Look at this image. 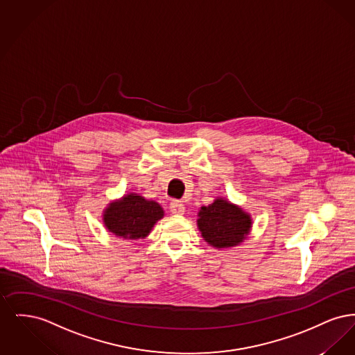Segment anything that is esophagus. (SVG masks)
Masks as SVG:
<instances>
[{
    "instance_id": "1",
    "label": "esophagus",
    "mask_w": 355,
    "mask_h": 355,
    "mask_svg": "<svg viewBox=\"0 0 355 355\" xmlns=\"http://www.w3.org/2000/svg\"><path fill=\"white\" fill-rule=\"evenodd\" d=\"M170 211L173 213V214H184L185 213V206H184V203L180 202V201H173V202L170 203Z\"/></svg>"
}]
</instances>
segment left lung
Here are the masks:
<instances>
[{
	"label": "left lung",
	"mask_w": 355,
	"mask_h": 355,
	"mask_svg": "<svg viewBox=\"0 0 355 355\" xmlns=\"http://www.w3.org/2000/svg\"><path fill=\"white\" fill-rule=\"evenodd\" d=\"M197 225L210 246L225 249L234 248L246 239L252 229V217L234 203L217 198L201 207Z\"/></svg>",
	"instance_id": "8db88e82"
}]
</instances>
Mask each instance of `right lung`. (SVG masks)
I'll use <instances>...</instances> for the list:
<instances>
[{
  "instance_id": "1",
  "label": "right lung",
  "mask_w": 355,
  "mask_h": 355,
  "mask_svg": "<svg viewBox=\"0 0 355 355\" xmlns=\"http://www.w3.org/2000/svg\"><path fill=\"white\" fill-rule=\"evenodd\" d=\"M164 217V209L155 201L129 193L119 201L110 202L103 211L105 227L125 239L145 238L157 220Z\"/></svg>"
}]
</instances>
